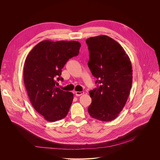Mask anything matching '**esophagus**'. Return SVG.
<instances>
[{
  "instance_id": "obj_1",
  "label": "esophagus",
  "mask_w": 160,
  "mask_h": 160,
  "mask_svg": "<svg viewBox=\"0 0 160 160\" xmlns=\"http://www.w3.org/2000/svg\"><path fill=\"white\" fill-rule=\"evenodd\" d=\"M75 94H76V95L77 97L81 96V95H82V94H84V92H75Z\"/></svg>"
}]
</instances>
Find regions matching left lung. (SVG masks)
<instances>
[{
	"label": "left lung",
	"mask_w": 160,
	"mask_h": 160,
	"mask_svg": "<svg viewBox=\"0 0 160 160\" xmlns=\"http://www.w3.org/2000/svg\"><path fill=\"white\" fill-rule=\"evenodd\" d=\"M89 51L88 67L97 78V88L89 92L91 116L102 121L118 117L128 100L132 83L131 62L124 48L105 35L86 40Z\"/></svg>",
	"instance_id": "left-lung-1"
}]
</instances>
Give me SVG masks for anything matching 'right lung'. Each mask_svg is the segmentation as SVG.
I'll list each match as a JSON object with an SVG mask.
<instances>
[{"mask_svg": "<svg viewBox=\"0 0 160 160\" xmlns=\"http://www.w3.org/2000/svg\"><path fill=\"white\" fill-rule=\"evenodd\" d=\"M81 44L75 41H43L28 55L23 69L24 86L29 100L39 114L50 122L66 117L73 94L56 87L69 58L78 55Z\"/></svg>", "mask_w": 160, "mask_h": 160, "instance_id": "obj_1", "label": "right lung"}]
</instances>
